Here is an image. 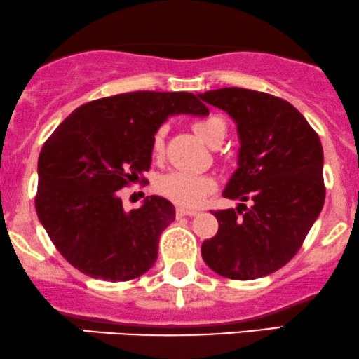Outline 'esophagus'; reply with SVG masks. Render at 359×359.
<instances>
[{
    "label": "esophagus",
    "instance_id": "obj_1",
    "mask_svg": "<svg viewBox=\"0 0 359 359\" xmlns=\"http://www.w3.org/2000/svg\"><path fill=\"white\" fill-rule=\"evenodd\" d=\"M195 210H187V208H176V217H195Z\"/></svg>",
    "mask_w": 359,
    "mask_h": 359
}]
</instances>
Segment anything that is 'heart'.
I'll list each match as a JSON object with an SVG mask.
<instances>
[{"label": "heart", "instance_id": "1", "mask_svg": "<svg viewBox=\"0 0 359 359\" xmlns=\"http://www.w3.org/2000/svg\"><path fill=\"white\" fill-rule=\"evenodd\" d=\"M193 130L206 144L213 146L225 136V122L222 117L210 116L193 122ZM164 149V129H159L153 137V154L159 156ZM156 191L172 203L193 208L203 203V200L215 189L213 178L191 171H171L161 175L154 183Z\"/></svg>", "mask_w": 359, "mask_h": 359}]
</instances>
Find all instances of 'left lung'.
I'll return each instance as SVG.
<instances>
[{"label": "left lung", "mask_w": 359, "mask_h": 359, "mask_svg": "<svg viewBox=\"0 0 359 359\" xmlns=\"http://www.w3.org/2000/svg\"><path fill=\"white\" fill-rule=\"evenodd\" d=\"M200 97L237 124L238 168L223 196L252 200L250 208L240 203L237 210L212 212L218 231L205 240L201 257L218 276L259 279L297 254L321 213L326 198L321 141L304 116L280 97L238 87Z\"/></svg>", "instance_id": "8db88e82"}]
</instances>
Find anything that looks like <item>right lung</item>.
I'll use <instances>...</instances> for the list:
<instances>
[{
	"mask_svg": "<svg viewBox=\"0 0 359 359\" xmlns=\"http://www.w3.org/2000/svg\"><path fill=\"white\" fill-rule=\"evenodd\" d=\"M176 114L210 111L188 92H128L80 105L46 139L38 158L36 215L77 271L121 282L154 265L175 206L149 196L124 212L117 191L144 183L156 130Z\"/></svg>",
	"mask_w": 359,
	"mask_h": 359,
	"instance_id": "right-lung-1",
	"label": "right lung"
}]
</instances>
